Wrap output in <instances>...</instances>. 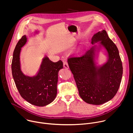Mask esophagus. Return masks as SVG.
<instances>
[{"label": "esophagus", "instance_id": "esophagus-1", "mask_svg": "<svg viewBox=\"0 0 133 133\" xmlns=\"http://www.w3.org/2000/svg\"><path fill=\"white\" fill-rule=\"evenodd\" d=\"M64 67L65 68H67V69H68V68H69V66H68V63H67V62H64Z\"/></svg>", "mask_w": 133, "mask_h": 133}]
</instances>
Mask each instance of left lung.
<instances>
[{
	"label": "left lung",
	"mask_w": 133,
	"mask_h": 133,
	"mask_svg": "<svg viewBox=\"0 0 133 133\" xmlns=\"http://www.w3.org/2000/svg\"><path fill=\"white\" fill-rule=\"evenodd\" d=\"M97 42L100 44L98 47L94 45ZM91 44L94 46L90 49L81 57L68 58V64L81 97L88 104L99 105L116 94L122 78L123 66L118 48L105 30L95 34ZM102 46L108 52V61L103 65L96 66V52Z\"/></svg>",
	"instance_id": "1"
}]
</instances>
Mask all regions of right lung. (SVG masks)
Returning a JSON list of instances; mask_svg holds the SVG:
<instances>
[{
    "mask_svg": "<svg viewBox=\"0 0 133 133\" xmlns=\"http://www.w3.org/2000/svg\"><path fill=\"white\" fill-rule=\"evenodd\" d=\"M27 41L26 36L24 35L14 51L11 63L12 77L19 92L25 100L35 106H45L53 102L56 97L58 74L63 68V63L61 60L52 62L45 56L36 75L30 77L24 75L21 68L20 54L21 48Z\"/></svg>",
    "mask_w": 133,
    "mask_h": 133,
    "instance_id": "1",
    "label": "right lung"
}]
</instances>
